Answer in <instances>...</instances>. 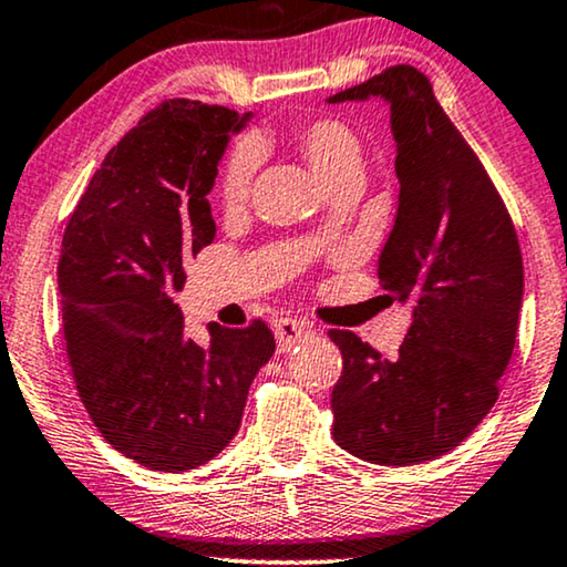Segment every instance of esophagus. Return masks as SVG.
I'll list each match as a JSON object with an SVG mask.
<instances>
[{
    "mask_svg": "<svg viewBox=\"0 0 567 567\" xmlns=\"http://www.w3.org/2000/svg\"><path fill=\"white\" fill-rule=\"evenodd\" d=\"M309 324L301 320H291V317H281V320L274 322V332H276V343L278 351L286 353L291 351V346H297L301 338L307 336Z\"/></svg>",
    "mask_w": 567,
    "mask_h": 567,
    "instance_id": "obj_1",
    "label": "esophagus"
}]
</instances>
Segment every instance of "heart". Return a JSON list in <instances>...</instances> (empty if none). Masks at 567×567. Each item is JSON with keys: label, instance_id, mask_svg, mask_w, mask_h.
Wrapping results in <instances>:
<instances>
[{"label": "heart", "instance_id": "obj_1", "mask_svg": "<svg viewBox=\"0 0 567 567\" xmlns=\"http://www.w3.org/2000/svg\"><path fill=\"white\" fill-rule=\"evenodd\" d=\"M293 144L315 175L328 185L346 181H361L363 173V144L348 123L338 118H317L293 131ZM258 167L255 144L243 142L231 150L227 165L221 169V200L227 206H239L250 193V183Z\"/></svg>", "mask_w": 567, "mask_h": 567}]
</instances>
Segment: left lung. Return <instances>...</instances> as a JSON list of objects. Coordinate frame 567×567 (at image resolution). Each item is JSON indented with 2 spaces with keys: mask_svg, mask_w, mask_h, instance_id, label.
<instances>
[{
  "mask_svg": "<svg viewBox=\"0 0 567 567\" xmlns=\"http://www.w3.org/2000/svg\"><path fill=\"white\" fill-rule=\"evenodd\" d=\"M382 97L398 144L400 206L379 255L390 299L413 305L398 359L351 330L332 386V436L384 467L421 464L460 446L498 400L524 297L522 247L483 162L439 105L429 76L384 69L328 103Z\"/></svg>",
  "mask_w": 567,
  "mask_h": 567,
  "instance_id": "8db88e82",
  "label": "left lung"
}]
</instances>
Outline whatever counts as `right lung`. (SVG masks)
<instances>
[{
  "mask_svg": "<svg viewBox=\"0 0 567 567\" xmlns=\"http://www.w3.org/2000/svg\"><path fill=\"white\" fill-rule=\"evenodd\" d=\"M250 113L165 100L111 152L69 216L61 324L76 392L103 439L157 472L196 470L235 439L247 390L276 351L262 320L185 338L173 293L214 243L208 193Z\"/></svg>",
  "mask_w": 567,
  "mask_h": 567,
  "instance_id": "add662e5",
  "label": "right lung"
}]
</instances>
